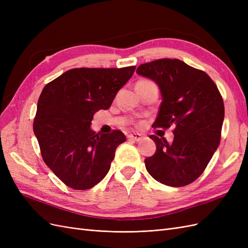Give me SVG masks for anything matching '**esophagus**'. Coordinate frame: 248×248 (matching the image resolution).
Masks as SVG:
<instances>
[{
    "label": "esophagus",
    "mask_w": 248,
    "mask_h": 248,
    "mask_svg": "<svg viewBox=\"0 0 248 248\" xmlns=\"http://www.w3.org/2000/svg\"><path fill=\"white\" fill-rule=\"evenodd\" d=\"M127 138H128V140H136V141H139V140H141V136H140V134H139V133H131Z\"/></svg>",
    "instance_id": "1"
}]
</instances>
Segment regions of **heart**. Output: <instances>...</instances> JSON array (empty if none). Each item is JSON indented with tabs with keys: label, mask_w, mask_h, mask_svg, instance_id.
Returning <instances> with one entry per match:
<instances>
[{
	"label": "heart",
	"mask_w": 248,
	"mask_h": 248,
	"mask_svg": "<svg viewBox=\"0 0 248 248\" xmlns=\"http://www.w3.org/2000/svg\"><path fill=\"white\" fill-rule=\"evenodd\" d=\"M151 82H153V81L149 80V79L142 78V79H140V80L137 82V85H147V84H151Z\"/></svg>",
	"instance_id": "heart-1"
}]
</instances>
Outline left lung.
Segmentation results:
<instances>
[{
  "mask_svg": "<svg viewBox=\"0 0 248 248\" xmlns=\"http://www.w3.org/2000/svg\"><path fill=\"white\" fill-rule=\"evenodd\" d=\"M137 73L158 85L162 102L154 128L174 127L171 142L150 136L156 152L145 159L148 172L172 187L192 183L202 174L218 148L224 104L208 74L178 59H159L141 64Z\"/></svg>",
  "mask_w": 248,
  "mask_h": 248,
  "instance_id": "obj_1",
  "label": "left lung"
}]
</instances>
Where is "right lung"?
I'll return each instance as SVG.
<instances>
[{
	"label": "right lung",
	"instance_id": "obj_1",
	"mask_svg": "<svg viewBox=\"0 0 248 248\" xmlns=\"http://www.w3.org/2000/svg\"><path fill=\"white\" fill-rule=\"evenodd\" d=\"M136 70L74 68L43 88L37 103L33 129L43 161L70 188L86 190L107 176L124 133H95L93 115L108 109L116 94Z\"/></svg>",
	"mask_w": 248,
	"mask_h": 248
}]
</instances>
